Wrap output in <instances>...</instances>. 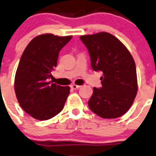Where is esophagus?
Instances as JSON below:
<instances>
[{
    "mask_svg": "<svg viewBox=\"0 0 156 156\" xmlns=\"http://www.w3.org/2000/svg\"><path fill=\"white\" fill-rule=\"evenodd\" d=\"M80 86H79V85H76V84H72L71 86H70V87H71L73 90H76V89L80 88Z\"/></svg>",
    "mask_w": 156,
    "mask_h": 156,
    "instance_id": "obj_1",
    "label": "esophagus"
}]
</instances>
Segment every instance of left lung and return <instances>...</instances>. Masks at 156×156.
Wrapping results in <instances>:
<instances>
[{"label": "left lung", "mask_w": 156, "mask_h": 156, "mask_svg": "<svg viewBox=\"0 0 156 156\" xmlns=\"http://www.w3.org/2000/svg\"><path fill=\"white\" fill-rule=\"evenodd\" d=\"M94 71H101L102 87L93 88L89 108L102 118H117L131 107L137 92L133 58L119 39L107 32L82 35Z\"/></svg>", "instance_id": "obj_1"}]
</instances>
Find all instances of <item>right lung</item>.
Here are the masks:
<instances>
[{"instance_id":"1","label":"right lung","mask_w":156,"mask_h":156,"mask_svg":"<svg viewBox=\"0 0 156 156\" xmlns=\"http://www.w3.org/2000/svg\"><path fill=\"white\" fill-rule=\"evenodd\" d=\"M70 36L44 34L33 38L23 53L15 76V92L20 106L35 119L54 118L64 108L70 91L49 81L58 54Z\"/></svg>"}]
</instances>
